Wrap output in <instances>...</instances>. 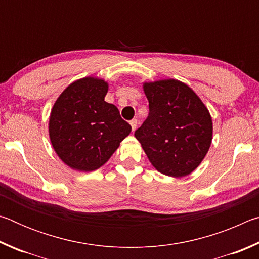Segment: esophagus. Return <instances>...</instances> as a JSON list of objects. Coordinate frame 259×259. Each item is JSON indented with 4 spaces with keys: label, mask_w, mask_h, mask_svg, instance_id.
<instances>
[{
    "label": "esophagus",
    "mask_w": 259,
    "mask_h": 259,
    "mask_svg": "<svg viewBox=\"0 0 259 259\" xmlns=\"http://www.w3.org/2000/svg\"><path fill=\"white\" fill-rule=\"evenodd\" d=\"M130 124H131V128H133V131L136 130V128H137V124H138V121L137 119H133L130 121Z\"/></svg>",
    "instance_id": "esophagus-1"
}]
</instances>
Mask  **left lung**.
Masks as SVG:
<instances>
[{
    "instance_id": "1",
    "label": "left lung",
    "mask_w": 259,
    "mask_h": 259,
    "mask_svg": "<svg viewBox=\"0 0 259 259\" xmlns=\"http://www.w3.org/2000/svg\"><path fill=\"white\" fill-rule=\"evenodd\" d=\"M147 119L135 131L157 171L184 177L198 168L212 139L209 111L190 87L177 80L145 83Z\"/></svg>"
}]
</instances>
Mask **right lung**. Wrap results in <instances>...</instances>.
Here are the masks:
<instances>
[{"instance_id":"obj_1","label":"right lung","mask_w":259,"mask_h":259,"mask_svg":"<svg viewBox=\"0 0 259 259\" xmlns=\"http://www.w3.org/2000/svg\"><path fill=\"white\" fill-rule=\"evenodd\" d=\"M104 80L84 77L63 91L52 107L49 135L58 156L72 169L93 171L112 156L130 134L115 105L104 100Z\"/></svg>"}]
</instances>
